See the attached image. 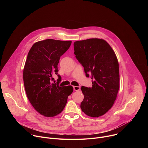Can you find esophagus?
I'll use <instances>...</instances> for the list:
<instances>
[{
  "label": "esophagus",
  "mask_w": 148,
  "mask_h": 148,
  "mask_svg": "<svg viewBox=\"0 0 148 148\" xmlns=\"http://www.w3.org/2000/svg\"><path fill=\"white\" fill-rule=\"evenodd\" d=\"M73 88H74V90L75 91H78L80 89L79 87H78V86H73Z\"/></svg>",
  "instance_id": "obj_1"
}]
</instances>
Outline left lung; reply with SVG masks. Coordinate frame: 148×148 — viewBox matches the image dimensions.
<instances>
[{
  "instance_id": "obj_1",
  "label": "left lung",
  "mask_w": 148,
  "mask_h": 148,
  "mask_svg": "<svg viewBox=\"0 0 148 148\" xmlns=\"http://www.w3.org/2000/svg\"><path fill=\"white\" fill-rule=\"evenodd\" d=\"M74 54L83 66L92 87L82 86L84 99L80 107L91 117H98L112 107L119 88V64L114 51L107 42L90 38L74 43Z\"/></svg>"
}]
</instances>
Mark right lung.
<instances>
[{"label": "right lung", "mask_w": 148, "mask_h": 148, "mask_svg": "<svg viewBox=\"0 0 148 148\" xmlns=\"http://www.w3.org/2000/svg\"><path fill=\"white\" fill-rule=\"evenodd\" d=\"M71 44V41L46 39L35 43L28 53L23 69L25 91L33 108L45 116L61 113L73 91L71 86H59L57 67L60 57ZM54 74L59 77L57 84L51 81Z\"/></svg>", "instance_id": "right-lung-1"}]
</instances>
